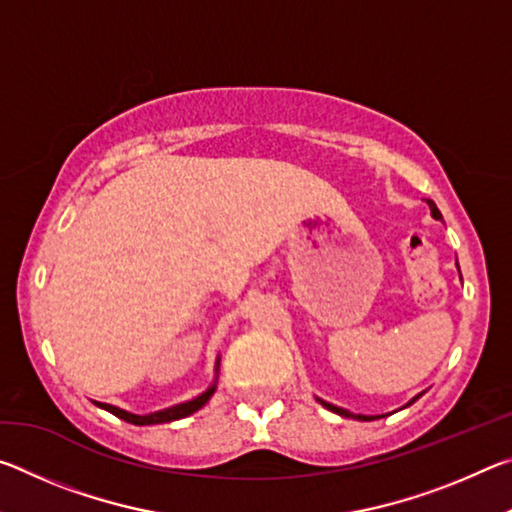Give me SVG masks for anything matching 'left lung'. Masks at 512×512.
<instances>
[{
    "instance_id": "1",
    "label": "left lung",
    "mask_w": 512,
    "mask_h": 512,
    "mask_svg": "<svg viewBox=\"0 0 512 512\" xmlns=\"http://www.w3.org/2000/svg\"><path fill=\"white\" fill-rule=\"evenodd\" d=\"M429 203V210H431V216H433V219H443V214H440L438 212V207H436V203H433V201H427ZM458 273H461V271H458ZM418 397H422V393L420 395H415L413 397V400L409 402V404H406V406H411L415 400H418ZM320 404H323L325 406V409H329V411H334V413H339V415H343V418H354V420H377L379 418V415H357V413H350V411H345V409H341V406H334V404H329V402H323V400H318Z\"/></svg>"
}]
</instances>
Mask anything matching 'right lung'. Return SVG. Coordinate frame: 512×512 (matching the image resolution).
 I'll return each instance as SVG.
<instances>
[{
  "instance_id": "1",
  "label": "right lung",
  "mask_w": 512,
  "mask_h": 512,
  "mask_svg": "<svg viewBox=\"0 0 512 512\" xmlns=\"http://www.w3.org/2000/svg\"><path fill=\"white\" fill-rule=\"evenodd\" d=\"M216 372H219V361H216ZM214 391H216V381H214L210 388H207L205 393L194 397V400L183 402V404H176V406H171V409L155 411V413H149V415H135V413H128L124 409H117V406L103 404V402H94V404L101 406V409L110 411L112 415H117L119 420H126V422H131V424H140V427H142V424H162V422H173V420L187 418V415H192L198 409H203V406L207 404V400H210V397L214 395Z\"/></svg>"
}]
</instances>
